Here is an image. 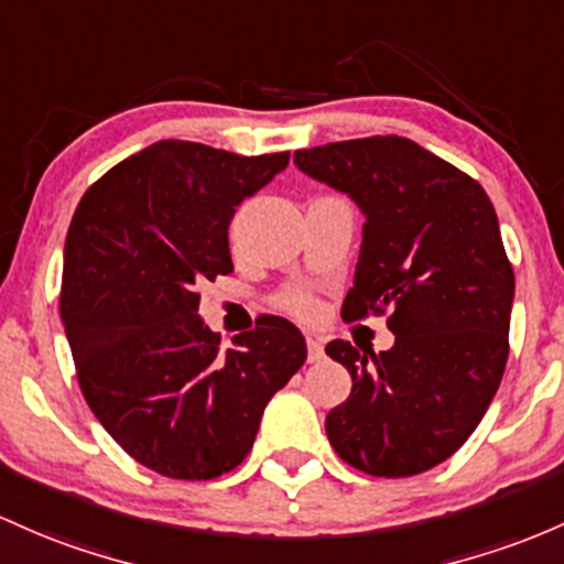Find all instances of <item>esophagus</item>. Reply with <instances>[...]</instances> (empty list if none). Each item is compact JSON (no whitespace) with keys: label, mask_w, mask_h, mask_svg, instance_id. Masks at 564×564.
<instances>
[{"label":"esophagus","mask_w":564,"mask_h":564,"mask_svg":"<svg viewBox=\"0 0 564 564\" xmlns=\"http://www.w3.org/2000/svg\"><path fill=\"white\" fill-rule=\"evenodd\" d=\"M324 358V343L318 337H307V361H321Z\"/></svg>","instance_id":"1"}]
</instances>
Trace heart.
<instances>
[{
	"label": "heart",
	"mask_w": 564,
	"mask_h": 564,
	"mask_svg": "<svg viewBox=\"0 0 564 564\" xmlns=\"http://www.w3.org/2000/svg\"><path fill=\"white\" fill-rule=\"evenodd\" d=\"M278 305H281L286 313L296 315V318H302V321H311V318H315V315H318V300H315V294L305 286L286 289V292L278 296Z\"/></svg>",
	"instance_id": "b5f03b06"
}]
</instances>
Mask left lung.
Instances as JSON below:
<instances>
[{
    "instance_id": "obj_1",
    "label": "left lung",
    "mask_w": 564,
    "mask_h": 564,
    "mask_svg": "<svg viewBox=\"0 0 564 564\" xmlns=\"http://www.w3.org/2000/svg\"><path fill=\"white\" fill-rule=\"evenodd\" d=\"M294 163L367 216L343 318L386 315L395 334L380 352L326 345L352 377L326 414L329 444L369 476L429 471L471 436L509 361L513 268L492 200L404 135L313 147Z\"/></svg>"
}]
</instances>
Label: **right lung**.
Here are the masks:
<instances>
[{"mask_svg":"<svg viewBox=\"0 0 564 564\" xmlns=\"http://www.w3.org/2000/svg\"><path fill=\"white\" fill-rule=\"evenodd\" d=\"M286 165L289 152L158 141L93 182L72 216L61 321L79 388L109 436L169 479L238 468L307 358L286 318L262 315L221 348L197 315V286L232 272L235 208Z\"/></svg>","mask_w":564,"mask_h":564,"instance_id":"add662e5","label":"right lung"}]
</instances>
